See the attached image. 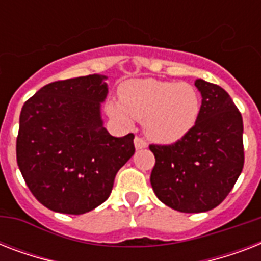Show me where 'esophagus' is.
<instances>
[{
  "label": "esophagus",
  "mask_w": 261,
  "mask_h": 261,
  "mask_svg": "<svg viewBox=\"0 0 261 261\" xmlns=\"http://www.w3.org/2000/svg\"><path fill=\"white\" fill-rule=\"evenodd\" d=\"M134 145H135V149H137V150H141V149H146V147H147L146 141H145L143 138H141V137H135Z\"/></svg>",
  "instance_id": "esophagus-1"
}]
</instances>
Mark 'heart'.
I'll return each instance as SVG.
<instances>
[{
    "instance_id": "obj_1",
    "label": "heart",
    "mask_w": 261,
    "mask_h": 261,
    "mask_svg": "<svg viewBox=\"0 0 261 261\" xmlns=\"http://www.w3.org/2000/svg\"><path fill=\"white\" fill-rule=\"evenodd\" d=\"M119 101H108L107 114L124 126L131 118L142 120L151 141L173 143L184 138L198 122L202 98L187 83L131 80L119 89Z\"/></svg>"
}]
</instances>
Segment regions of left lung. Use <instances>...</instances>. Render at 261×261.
<instances>
[{
  "instance_id": "8db88e82",
  "label": "left lung",
  "mask_w": 261,
  "mask_h": 261,
  "mask_svg": "<svg viewBox=\"0 0 261 261\" xmlns=\"http://www.w3.org/2000/svg\"><path fill=\"white\" fill-rule=\"evenodd\" d=\"M202 94L198 122L172 145H150L155 196L173 210L203 213L223 202L244 167L243 116L226 90L196 80Z\"/></svg>"
}]
</instances>
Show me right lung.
<instances>
[{"mask_svg":"<svg viewBox=\"0 0 261 261\" xmlns=\"http://www.w3.org/2000/svg\"><path fill=\"white\" fill-rule=\"evenodd\" d=\"M106 79L47 84L22 106L17 165L32 195L50 210L80 215L100 206L134 154V134L116 138L102 126Z\"/></svg>","mask_w":261,"mask_h":261,"instance_id":"1","label":"right lung"}]
</instances>
